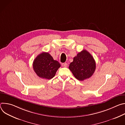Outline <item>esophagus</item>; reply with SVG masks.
<instances>
[{"label": "esophagus", "mask_w": 125, "mask_h": 125, "mask_svg": "<svg viewBox=\"0 0 125 125\" xmlns=\"http://www.w3.org/2000/svg\"><path fill=\"white\" fill-rule=\"evenodd\" d=\"M62 66L63 67H67L68 64H67V63H62Z\"/></svg>", "instance_id": "34e87169"}]
</instances>
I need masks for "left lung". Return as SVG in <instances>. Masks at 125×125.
Listing matches in <instances>:
<instances>
[{"label":"left lung","mask_w":125,"mask_h":125,"mask_svg":"<svg viewBox=\"0 0 125 125\" xmlns=\"http://www.w3.org/2000/svg\"><path fill=\"white\" fill-rule=\"evenodd\" d=\"M95 68L96 64L94 57L86 50L78 53L69 67L75 77L81 81L91 77Z\"/></svg>","instance_id":"1"}]
</instances>
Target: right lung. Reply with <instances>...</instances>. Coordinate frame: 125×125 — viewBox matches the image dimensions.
Instances as JSON below:
<instances>
[{
	"label": "right lung",
	"mask_w": 125,
	"mask_h": 125,
	"mask_svg": "<svg viewBox=\"0 0 125 125\" xmlns=\"http://www.w3.org/2000/svg\"><path fill=\"white\" fill-rule=\"evenodd\" d=\"M60 64L48 52H42L38 55L33 62V69L37 75L41 78L47 80L54 77Z\"/></svg>",
	"instance_id": "add662e5"
}]
</instances>
